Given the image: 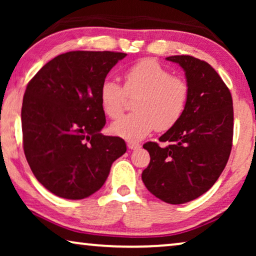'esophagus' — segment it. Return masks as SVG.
<instances>
[{"label":"esophagus","instance_id":"obj_1","mask_svg":"<svg viewBox=\"0 0 256 256\" xmlns=\"http://www.w3.org/2000/svg\"><path fill=\"white\" fill-rule=\"evenodd\" d=\"M128 148L132 150H136V149L141 148V144H140V143H136V142H128Z\"/></svg>","mask_w":256,"mask_h":256}]
</instances>
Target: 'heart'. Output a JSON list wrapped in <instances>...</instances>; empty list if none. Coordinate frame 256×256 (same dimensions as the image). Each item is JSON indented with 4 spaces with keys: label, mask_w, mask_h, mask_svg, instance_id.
Masks as SVG:
<instances>
[{
    "label": "heart",
    "mask_w": 256,
    "mask_h": 256,
    "mask_svg": "<svg viewBox=\"0 0 256 256\" xmlns=\"http://www.w3.org/2000/svg\"><path fill=\"white\" fill-rule=\"evenodd\" d=\"M124 87L114 79H104L99 96L104 114L116 118L124 113L126 96L138 94L132 114L112 124V132L120 138L138 141L156 128L166 132L172 128L184 114L188 100L186 80L171 72L158 62L144 58L124 72Z\"/></svg>",
    "instance_id": "b5f03b06"
}]
</instances>
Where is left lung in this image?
I'll return each instance as SVG.
<instances>
[{
	"label": "left lung",
	"instance_id": "obj_1",
	"mask_svg": "<svg viewBox=\"0 0 256 256\" xmlns=\"http://www.w3.org/2000/svg\"><path fill=\"white\" fill-rule=\"evenodd\" d=\"M188 85L180 120L160 138L146 142L150 163L142 172L146 188L168 204L200 197L216 183L228 160L233 140V101L230 90L211 65L192 56H171Z\"/></svg>",
	"mask_w": 256,
	"mask_h": 256
}]
</instances>
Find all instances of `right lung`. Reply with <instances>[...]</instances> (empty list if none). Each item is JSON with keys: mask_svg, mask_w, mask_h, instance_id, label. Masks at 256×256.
<instances>
[{"mask_svg": "<svg viewBox=\"0 0 256 256\" xmlns=\"http://www.w3.org/2000/svg\"><path fill=\"white\" fill-rule=\"evenodd\" d=\"M122 52L71 51L46 62L28 84L22 104L23 149L34 177L65 199L90 197L127 150L104 136L101 84Z\"/></svg>", "mask_w": 256, "mask_h": 256, "instance_id": "obj_1", "label": "right lung"}]
</instances>
